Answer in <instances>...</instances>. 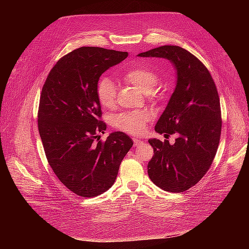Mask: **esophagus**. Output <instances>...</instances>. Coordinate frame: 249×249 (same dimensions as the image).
Listing matches in <instances>:
<instances>
[{
	"label": "esophagus",
	"instance_id": "esophagus-1",
	"mask_svg": "<svg viewBox=\"0 0 249 249\" xmlns=\"http://www.w3.org/2000/svg\"><path fill=\"white\" fill-rule=\"evenodd\" d=\"M133 141H134V146H139V145H141L142 144V141L140 140V139H138V138H133Z\"/></svg>",
	"mask_w": 249,
	"mask_h": 249
}]
</instances>
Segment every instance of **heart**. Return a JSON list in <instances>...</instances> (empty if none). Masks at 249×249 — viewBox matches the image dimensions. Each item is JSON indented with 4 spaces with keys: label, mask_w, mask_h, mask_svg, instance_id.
<instances>
[{
    "label": "heart",
    "mask_w": 249,
    "mask_h": 249,
    "mask_svg": "<svg viewBox=\"0 0 249 249\" xmlns=\"http://www.w3.org/2000/svg\"><path fill=\"white\" fill-rule=\"evenodd\" d=\"M123 79L124 82L136 86L144 91L147 99L154 100L158 94L156 84L159 82V74L148 65L136 64L127 69ZM96 97L101 106L113 109L116 105V86L110 78L102 77L96 84ZM149 114L145 111H129L119 113L112 119L115 129L129 134H140L145 130Z\"/></svg>",
    "instance_id": "1"
}]
</instances>
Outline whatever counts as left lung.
<instances>
[{
	"label": "left lung",
	"mask_w": 249,
	"mask_h": 249,
	"mask_svg": "<svg viewBox=\"0 0 249 249\" xmlns=\"http://www.w3.org/2000/svg\"><path fill=\"white\" fill-rule=\"evenodd\" d=\"M138 56L165 58L176 66L177 86L155 130L178 138L175 144L148 140L154 156L147 173L161 189L184 192L206 175L219 145L222 119L217 87L205 64L183 48L163 46Z\"/></svg>",
	"instance_id": "obj_1"
}]
</instances>
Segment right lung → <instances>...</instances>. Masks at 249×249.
Here are the masks:
<instances>
[{
  "label": "right lung",
  "instance_id": "right-lung-1",
  "mask_svg": "<svg viewBox=\"0 0 249 249\" xmlns=\"http://www.w3.org/2000/svg\"><path fill=\"white\" fill-rule=\"evenodd\" d=\"M126 57V52L79 48L58 60L42 86L37 117L44 153L60 182L82 197L111 188L133 146L123 132L100 139L107 126L96 97L102 73Z\"/></svg>",
  "mask_w": 249,
  "mask_h": 249
}]
</instances>
